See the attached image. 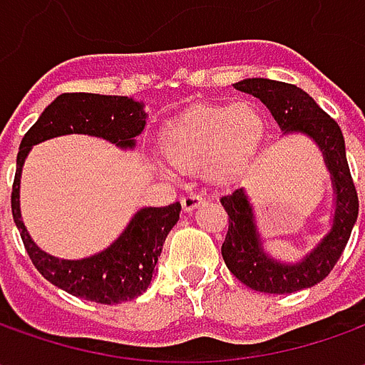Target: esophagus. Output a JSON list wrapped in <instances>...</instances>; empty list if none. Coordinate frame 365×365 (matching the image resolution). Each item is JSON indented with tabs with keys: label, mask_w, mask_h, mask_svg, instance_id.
I'll list each match as a JSON object with an SVG mask.
<instances>
[{
	"label": "esophagus",
	"mask_w": 365,
	"mask_h": 365,
	"mask_svg": "<svg viewBox=\"0 0 365 365\" xmlns=\"http://www.w3.org/2000/svg\"><path fill=\"white\" fill-rule=\"evenodd\" d=\"M205 203V199L201 195H185L182 199H180V205H182V211H187L190 213L192 209H197V207H201Z\"/></svg>",
	"instance_id": "34e87169"
}]
</instances>
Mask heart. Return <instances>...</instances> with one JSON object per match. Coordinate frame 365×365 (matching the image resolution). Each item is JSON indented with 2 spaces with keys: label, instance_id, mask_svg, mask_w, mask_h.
Listing matches in <instances>:
<instances>
[{
  "label": "heart",
  "instance_id": "obj_1",
  "mask_svg": "<svg viewBox=\"0 0 365 365\" xmlns=\"http://www.w3.org/2000/svg\"><path fill=\"white\" fill-rule=\"evenodd\" d=\"M266 132L258 107L247 101L192 106L164 125L160 150L175 168L195 170L217 187L237 180L258 154Z\"/></svg>",
  "mask_w": 365,
  "mask_h": 365
}]
</instances>
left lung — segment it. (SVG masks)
<instances>
[{
  "label": "left lung",
  "instance_id": "8db88e82",
  "mask_svg": "<svg viewBox=\"0 0 365 365\" xmlns=\"http://www.w3.org/2000/svg\"><path fill=\"white\" fill-rule=\"evenodd\" d=\"M237 91L258 97L282 130V135L301 133L311 138L323 154L333 187L331 230L299 262H282L264 247V237L256 223V213L244 187L221 197L230 215V230L221 245V256L230 272L245 287L268 294H288L315 287L333 270L344 254L347 240L358 219V192L345 158V140L337 121L299 89L272 78H244L233 85Z\"/></svg>",
  "mask_w": 365,
  "mask_h": 365
}]
</instances>
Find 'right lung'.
Listing matches in <instances>:
<instances>
[{
    "mask_svg": "<svg viewBox=\"0 0 365 365\" xmlns=\"http://www.w3.org/2000/svg\"><path fill=\"white\" fill-rule=\"evenodd\" d=\"M146 118L144 103L132 97L63 93L21 138L11 189L14 223L20 230L21 242L38 272L73 297L101 304H118L146 292L164 240L180 217V203L138 209L125 230L106 250L93 256L81 259L56 258L36 245L21 221L20 180L24 162L32 146L68 133L103 138L121 150H133L135 138L146 128Z\"/></svg>",
    "mask_w": 365,
    "mask_h": 365,
    "instance_id": "right-lung-1",
    "label": "right lung"
}]
</instances>
